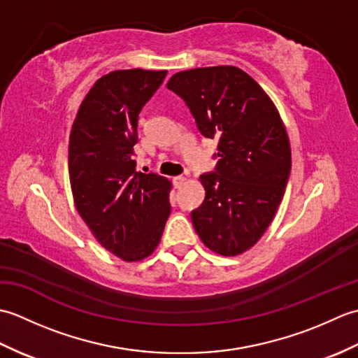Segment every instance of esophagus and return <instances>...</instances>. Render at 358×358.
<instances>
[{
  "label": "esophagus",
  "mask_w": 358,
  "mask_h": 358,
  "mask_svg": "<svg viewBox=\"0 0 358 358\" xmlns=\"http://www.w3.org/2000/svg\"><path fill=\"white\" fill-rule=\"evenodd\" d=\"M172 181H173V186L177 187V189H180L181 186L186 183V177H181V175H180V177H175Z\"/></svg>",
  "instance_id": "esophagus-1"
}]
</instances>
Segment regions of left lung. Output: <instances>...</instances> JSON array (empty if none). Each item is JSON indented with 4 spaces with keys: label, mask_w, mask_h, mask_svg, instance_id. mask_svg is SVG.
I'll use <instances>...</instances> for the list:
<instances>
[{
    "label": "left lung",
    "mask_w": 358,
    "mask_h": 358,
    "mask_svg": "<svg viewBox=\"0 0 358 358\" xmlns=\"http://www.w3.org/2000/svg\"><path fill=\"white\" fill-rule=\"evenodd\" d=\"M167 89L185 100L196 127L218 140L215 172L200 177L206 196L192 210L195 232L212 252L234 257L252 248L283 200L291 144L269 95L235 66L172 75Z\"/></svg>",
    "instance_id": "8db88e82"
}]
</instances>
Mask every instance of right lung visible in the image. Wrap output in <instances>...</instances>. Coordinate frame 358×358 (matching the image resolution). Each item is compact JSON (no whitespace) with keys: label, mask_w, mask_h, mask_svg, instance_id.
Listing matches in <instances>:
<instances>
[{"label":"right lung","mask_w":358,"mask_h":358,"mask_svg":"<svg viewBox=\"0 0 358 358\" xmlns=\"http://www.w3.org/2000/svg\"><path fill=\"white\" fill-rule=\"evenodd\" d=\"M167 71H113L83 100L69 138V178L78 214L100 245L124 262L158 246L171 214V181L135 171L138 115Z\"/></svg>","instance_id":"add662e5"}]
</instances>
